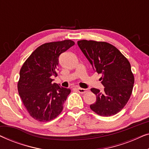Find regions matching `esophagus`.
Masks as SVG:
<instances>
[{
	"label": "esophagus",
	"instance_id": "1",
	"mask_svg": "<svg viewBox=\"0 0 149 149\" xmlns=\"http://www.w3.org/2000/svg\"><path fill=\"white\" fill-rule=\"evenodd\" d=\"M77 90H78L79 92L81 93H86V92H87V91H88V89L81 88V87H78V88H77Z\"/></svg>",
	"mask_w": 149,
	"mask_h": 149
}]
</instances>
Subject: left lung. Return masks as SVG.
<instances>
[{
    "label": "left lung",
    "mask_w": 149,
    "mask_h": 149,
    "mask_svg": "<svg viewBox=\"0 0 149 149\" xmlns=\"http://www.w3.org/2000/svg\"><path fill=\"white\" fill-rule=\"evenodd\" d=\"M77 44L93 69L101 74L104 92L91 88L96 102L90 109L97 115L110 117L121 111L131 96L134 77L127 59L113 45L81 40Z\"/></svg>",
    "instance_id": "1"
}]
</instances>
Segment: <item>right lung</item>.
Wrapping results in <instances>:
<instances>
[{
  "mask_svg": "<svg viewBox=\"0 0 149 149\" xmlns=\"http://www.w3.org/2000/svg\"><path fill=\"white\" fill-rule=\"evenodd\" d=\"M74 45L71 40L45 43L24 63L17 89L30 116L40 122L49 121L61 113L70 89L53 83L57 77L59 56Z\"/></svg>",
  "mask_w": 149,
  "mask_h": 149,
  "instance_id": "1",
  "label": "right lung"
}]
</instances>
